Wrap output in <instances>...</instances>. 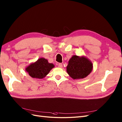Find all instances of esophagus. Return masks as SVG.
<instances>
[{
    "mask_svg": "<svg viewBox=\"0 0 122 122\" xmlns=\"http://www.w3.org/2000/svg\"><path fill=\"white\" fill-rule=\"evenodd\" d=\"M58 66L59 67H61V68L62 67V66H63L62 64H61V63H59V64H58Z\"/></svg>",
    "mask_w": 122,
    "mask_h": 122,
    "instance_id": "34e87169",
    "label": "esophagus"
}]
</instances>
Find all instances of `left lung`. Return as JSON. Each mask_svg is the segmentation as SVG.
I'll return each mask as SVG.
<instances>
[{
    "label": "left lung",
    "instance_id": "8db88e82",
    "mask_svg": "<svg viewBox=\"0 0 122 122\" xmlns=\"http://www.w3.org/2000/svg\"><path fill=\"white\" fill-rule=\"evenodd\" d=\"M92 69L91 61L84 56H74L69 61L66 71L73 79H83L88 76Z\"/></svg>",
    "mask_w": 122,
    "mask_h": 122
}]
</instances>
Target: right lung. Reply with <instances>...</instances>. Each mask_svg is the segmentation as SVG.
I'll use <instances>...</instances> for the list:
<instances>
[{"label": "right lung", "instance_id": "1", "mask_svg": "<svg viewBox=\"0 0 122 122\" xmlns=\"http://www.w3.org/2000/svg\"><path fill=\"white\" fill-rule=\"evenodd\" d=\"M54 66L52 64L48 63L47 60L41 58L28 66L26 71L32 77L41 79L45 77Z\"/></svg>", "mask_w": 122, "mask_h": 122}]
</instances>
